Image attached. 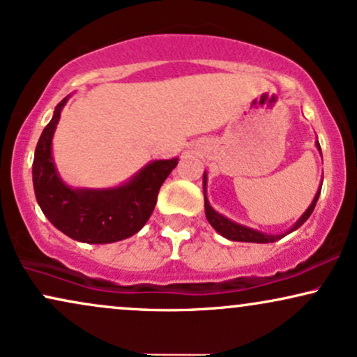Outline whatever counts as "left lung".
<instances>
[{
  "label": "left lung",
  "mask_w": 357,
  "mask_h": 357,
  "mask_svg": "<svg viewBox=\"0 0 357 357\" xmlns=\"http://www.w3.org/2000/svg\"><path fill=\"white\" fill-rule=\"evenodd\" d=\"M316 147H318V151L321 153L319 142H316ZM321 157H323V155H321ZM321 187H323V180H321V185L318 188V192H316L313 202H311V205L307 206L306 212L303 213L300 218H298V222L294 223V225L289 228V230H286L284 233H278V235H275V233H263V231L253 230V228H250V227L240 225V223L233 222V220L227 218L225 215L218 213L217 210H213L212 205H210L208 199H206V172H204L205 215H206V220H208L210 225H212L215 230L220 233V235L225 236V238H228V240H231V241H248V243H273V241H278V240L283 238V236L288 235V233L298 230V228H300L303 223H305L306 220L310 218V215L313 213V210H314V206H316V202H318V199H319Z\"/></svg>",
  "instance_id": "obj_1"
}]
</instances>
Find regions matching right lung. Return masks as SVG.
Returning a JSON list of instances; mask_svg holds the SVG:
<instances>
[{"label": "right lung", "mask_w": 357, "mask_h": 357, "mask_svg": "<svg viewBox=\"0 0 357 357\" xmlns=\"http://www.w3.org/2000/svg\"><path fill=\"white\" fill-rule=\"evenodd\" d=\"M64 98L38 140L33 162V185L43 213L69 238L82 243H114L135 235L155 208L157 195L178 158L152 160L134 177L111 188H73L59 177L52 158V137Z\"/></svg>", "instance_id": "right-lung-1"}]
</instances>
